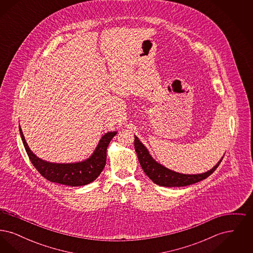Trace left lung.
Returning a JSON list of instances; mask_svg holds the SVG:
<instances>
[{
	"label": "left lung",
	"mask_w": 253,
	"mask_h": 253,
	"mask_svg": "<svg viewBox=\"0 0 253 253\" xmlns=\"http://www.w3.org/2000/svg\"><path fill=\"white\" fill-rule=\"evenodd\" d=\"M134 149L138 157L141 168L143 169L147 176L156 184L162 187H184L189 186L209 177L219 166L222 159L209 171L200 174H183L165 168L157 163L150 156L148 150L145 148L136 136H134Z\"/></svg>",
	"instance_id": "8db88e82"
}]
</instances>
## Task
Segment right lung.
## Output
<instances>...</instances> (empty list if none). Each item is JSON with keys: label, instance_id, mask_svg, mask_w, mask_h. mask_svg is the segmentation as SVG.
<instances>
[{"label": "right lung", "instance_id": "right-lung-1", "mask_svg": "<svg viewBox=\"0 0 253 253\" xmlns=\"http://www.w3.org/2000/svg\"><path fill=\"white\" fill-rule=\"evenodd\" d=\"M20 132L26 154L37 170L47 180L66 186L79 187L84 186L96 179L101 173L106 164V151L110 141L117 134V132L105 133L94 152L87 160L79 163L57 164L50 163L37 157L29 149L25 141L21 127Z\"/></svg>", "mask_w": 253, "mask_h": 253}]
</instances>
